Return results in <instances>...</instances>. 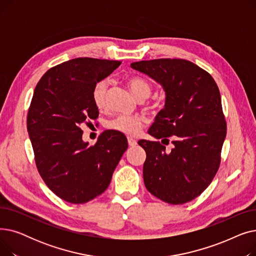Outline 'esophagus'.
I'll use <instances>...</instances> for the list:
<instances>
[{
    "mask_svg": "<svg viewBox=\"0 0 256 256\" xmlns=\"http://www.w3.org/2000/svg\"><path fill=\"white\" fill-rule=\"evenodd\" d=\"M128 142L130 147H135L137 145V141L135 139H132V137H128Z\"/></svg>",
    "mask_w": 256,
    "mask_h": 256,
    "instance_id": "34e87169",
    "label": "esophagus"
}]
</instances>
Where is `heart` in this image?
I'll list each match as a JSON object with an SVG mask.
<instances>
[{
	"label": "heart",
	"mask_w": 256,
	"mask_h": 256,
	"mask_svg": "<svg viewBox=\"0 0 256 256\" xmlns=\"http://www.w3.org/2000/svg\"><path fill=\"white\" fill-rule=\"evenodd\" d=\"M128 86L137 98H148L152 93V85L147 82L146 80L134 76L130 78ZM106 80H102L93 87L92 90V100L94 104L96 106L98 109L102 110L106 104ZM143 124V118L140 116H130L121 114L110 120L108 122V128L114 130L116 132H120L126 135H137L140 132Z\"/></svg>",
	"instance_id": "b5f03b06"
}]
</instances>
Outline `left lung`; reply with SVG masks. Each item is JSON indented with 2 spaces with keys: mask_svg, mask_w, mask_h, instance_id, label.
<instances>
[{
  "mask_svg": "<svg viewBox=\"0 0 256 256\" xmlns=\"http://www.w3.org/2000/svg\"><path fill=\"white\" fill-rule=\"evenodd\" d=\"M130 67L165 92L164 109L148 134L156 139L174 137L170 152L158 142H138L146 152V189L170 204L189 202L206 189L220 165L226 122L219 88L208 72L182 59L140 61Z\"/></svg>",
  "mask_w": 256,
  "mask_h": 256,
  "instance_id": "obj_1",
  "label": "left lung"
}]
</instances>
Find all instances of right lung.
<instances>
[{
  "instance_id": "right-lung-1",
  "label": "right lung",
  "mask_w": 256,
  "mask_h": 256,
  "mask_svg": "<svg viewBox=\"0 0 256 256\" xmlns=\"http://www.w3.org/2000/svg\"><path fill=\"white\" fill-rule=\"evenodd\" d=\"M120 63L72 59L48 70L34 90L26 128L36 166L46 186L67 202L85 204L104 193L128 150L122 132L106 130L90 146L80 128L98 117L93 87Z\"/></svg>"
}]
</instances>
